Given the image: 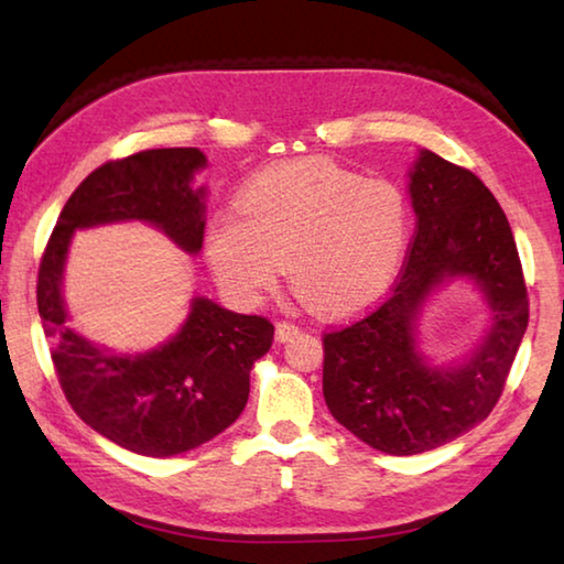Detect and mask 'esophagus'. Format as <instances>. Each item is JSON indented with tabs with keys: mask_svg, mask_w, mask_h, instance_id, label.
Segmentation results:
<instances>
[{
	"mask_svg": "<svg viewBox=\"0 0 564 564\" xmlns=\"http://www.w3.org/2000/svg\"><path fill=\"white\" fill-rule=\"evenodd\" d=\"M301 333V328L295 326V323H289V321H281L275 323V340L279 343H289L291 338H295Z\"/></svg>",
	"mask_w": 564,
	"mask_h": 564,
	"instance_id": "1",
	"label": "esophagus"
}]
</instances>
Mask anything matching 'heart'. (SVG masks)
I'll return each mask as SVG.
<instances>
[{
	"mask_svg": "<svg viewBox=\"0 0 564 564\" xmlns=\"http://www.w3.org/2000/svg\"><path fill=\"white\" fill-rule=\"evenodd\" d=\"M236 212L206 226L216 281L238 303H261L283 275L318 316L346 318L393 285L410 243V206L390 181H362L330 161H289L256 174Z\"/></svg>",
	"mask_w": 564,
	"mask_h": 564,
	"instance_id": "obj_1",
	"label": "heart"
}]
</instances>
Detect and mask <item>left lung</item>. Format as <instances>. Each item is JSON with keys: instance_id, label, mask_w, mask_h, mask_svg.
Wrapping results in <instances>:
<instances>
[{"instance_id": "8db88e82", "label": "left lung", "mask_w": 564, "mask_h": 564, "mask_svg": "<svg viewBox=\"0 0 564 564\" xmlns=\"http://www.w3.org/2000/svg\"><path fill=\"white\" fill-rule=\"evenodd\" d=\"M408 194L417 226L393 293L370 316L323 338L330 415L388 455L427 453L482 423L528 328L518 246L490 188L473 171L417 149ZM455 280L481 293L489 328L465 357L435 364L419 346V318Z\"/></svg>"}]
</instances>
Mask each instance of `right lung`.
I'll use <instances>...</instances> for the list:
<instances>
[{"mask_svg":"<svg viewBox=\"0 0 564 564\" xmlns=\"http://www.w3.org/2000/svg\"><path fill=\"white\" fill-rule=\"evenodd\" d=\"M204 151L151 149L111 161L82 181L46 246L36 305L66 400L84 423L123 451L174 457L224 433L243 413L253 362L269 352L273 323L194 295L186 321L156 348L117 352L69 326L64 271L76 231L149 224L196 256L204 243Z\"/></svg>","mask_w":564,"mask_h":564,"instance_id":"obj_1","label":"right lung"}]
</instances>
